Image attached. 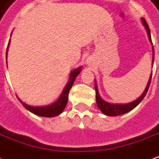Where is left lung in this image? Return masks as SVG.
I'll return each mask as SVG.
<instances>
[{"label": "left lung", "mask_w": 159, "mask_h": 159, "mask_svg": "<svg viewBox=\"0 0 159 159\" xmlns=\"http://www.w3.org/2000/svg\"><path fill=\"white\" fill-rule=\"evenodd\" d=\"M141 22H142V25L145 27V29L147 30V36H148V39L150 41V42L152 45V38H151V32L150 29L148 27V25L146 22V20L141 18ZM154 61V48L153 46H152V65H153ZM152 72L151 73L150 78L148 80V83H147V85L146 87V89L144 90L143 93L140 95L137 100H134L132 102H129V103L127 104H112L109 103L106 100H104L100 95V93H99V90H98V87H97L96 82H94V89H95V92H96V103L97 107H99V109L101 111V112L107 116H110V117H116V116H120V115H123V114H125L127 112H129L130 111H132L134 108L139 105V104L141 102V100H143L144 97L146 96V94L147 93V90L149 89V86H150L151 79H152Z\"/></svg>", "instance_id": "1"}]
</instances>
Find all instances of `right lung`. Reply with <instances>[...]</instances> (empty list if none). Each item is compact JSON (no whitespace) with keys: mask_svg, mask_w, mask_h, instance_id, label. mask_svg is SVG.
I'll list each match as a JSON object with an SVG mask.
<instances>
[{"mask_svg":"<svg viewBox=\"0 0 159 159\" xmlns=\"http://www.w3.org/2000/svg\"><path fill=\"white\" fill-rule=\"evenodd\" d=\"M9 44H10V40H9L8 46H7V53H6L7 60V50H8ZM81 70H82V66L73 70L72 71L70 72L68 83L66 84V86L65 87V89H63L62 93L60 94V96L59 97V99L56 100L55 102L50 104V105H48V106L32 107V106L27 105L25 102H22V100H20V99L19 98V101L22 103V105L25 107V109H27L29 111L32 112V113L36 114L37 116H40V117H56V116H59V114L62 113L64 109L66 108V104H67V101H68V94H69L70 90L73 83H74L75 80H76V77L81 72Z\"/></svg>","mask_w":159,"mask_h":159,"instance_id":"right-lung-1","label":"right lung"}]
</instances>
